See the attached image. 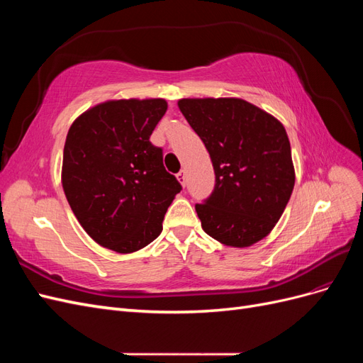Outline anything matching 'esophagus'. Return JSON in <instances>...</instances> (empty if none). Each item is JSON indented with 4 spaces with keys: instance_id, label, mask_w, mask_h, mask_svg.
<instances>
[{
    "instance_id": "34e87169",
    "label": "esophagus",
    "mask_w": 363,
    "mask_h": 363,
    "mask_svg": "<svg viewBox=\"0 0 363 363\" xmlns=\"http://www.w3.org/2000/svg\"><path fill=\"white\" fill-rule=\"evenodd\" d=\"M177 179H179V182L184 186V183H186V171H184V169H182V171L177 174Z\"/></svg>"
}]
</instances>
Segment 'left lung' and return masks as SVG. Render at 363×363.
Returning <instances> with one entry per match:
<instances>
[{
  "mask_svg": "<svg viewBox=\"0 0 363 363\" xmlns=\"http://www.w3.org/2000/svg\"><path fill=\"white\" fill-rule=\"evenodd\" d=\"M179 107L215 171L212 194L195 204L203 230L224 245H252L277 224L294 189L286 130L239 98H189Z\"/></svg>",
  "mask_w": 363,
  "mask_h": 363,
  "instance_id": "left-lung-1",
  "label": "left lung"
}]
</instances>
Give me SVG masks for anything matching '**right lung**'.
Returning a JSON list of instances; mask_svg holds the SVG:
<instances>
[{"label":"right lung","mask_w":363,"mask_h":363,"mask_svg":"<svg viewBox=\"0 0 363 363\" xmlns=\"http://www.w3.org/2000/svg\"><path fill=\"white\" fill-rule=\"evenodd\" d=\"M164 100L98 104L74 121L63 150L62 184L75 218L95 242L116 252L144 248L162 232L182 184L150 136Z\"/></svg>","instance_id":"1"}]
</instances>
